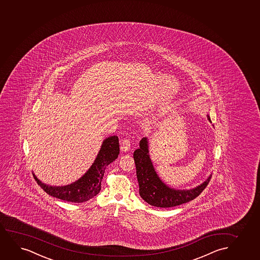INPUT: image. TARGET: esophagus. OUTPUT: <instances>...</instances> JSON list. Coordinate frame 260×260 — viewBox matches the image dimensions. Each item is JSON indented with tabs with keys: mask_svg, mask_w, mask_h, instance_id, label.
<instances>
[{
	"mask_svg": "<svg viewBox=\"0 0 260 260\" xmlns=\"http://www.w3.org/2000/svg\"><path fill=\"white\" fill-rule=\"evenodd\" d=\"M129 149H131V140L128 138H124L121 144V151L126 152L129 151Z\"/></svg>",
	"mask_w": 260,
	"mask_h": 260,
	"instance_id": "1",
	"label": "esophagus"
}]
</instances>
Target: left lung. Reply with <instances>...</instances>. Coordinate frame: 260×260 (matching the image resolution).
I'll use <instances>...</instances> for the list:
<instances>
[{
    "label": "left lung",
    "instance_id": "1",
    "mask_svg": "<svg viewBox=\"0 0 260 260\" xmlns=\"http://www.w3.org/2000/svg\"><path fill=\"white\" fill-rule=\"evenodd\" d=\"M207 116L211 122L209 115ZM148 143L147 138H142L139 148L133 154L139 185V194L148 204L157 208H172L196 199L205 189L210 181L211 175L200 186L192 189H174L166 185L154 169L149 154Z\"/></svg>",
    "mask_w": 260,
    "mask_h": 260
}]
</instances>
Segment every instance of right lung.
Returning <instances> with one entry per match:
<instances>
[{"mask_svg": "<svg viewBox=\"0 0 260 260\" xmlns=\"http://www.w3.org/2000/svg\"><path fill=\"white\" fill-rule=\"evenodd\" d=\"M118 137L112 136L103 140L99 153L97 154L93 165L87 173L75 182L63 186H49L41 182L35 174H33V176L39 186L49 196L66 202L75 203L87 202L99 193L105 168L109 164L116 160L118 157Z\"/></svg>", "mask_w": 260, "mask_h": 260, "instance_id": "right-lung-1", "label": "right lung"}]
</instances>
